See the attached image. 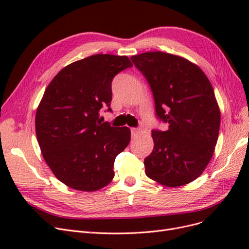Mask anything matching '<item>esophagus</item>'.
Masks as SVG:
<instances>
[{"label": "esophagus", "mask_w": 249, "mask_h": 249, "mask_svg": "<svg viewBox=\"0 0 249 249\" xmlns=\"http://www.w3.org/2000/svg\"><path fill=\"white\" fill-rule=\"evenodd\" d=\"M139 133H140V130H139V129H134V127H133V129L131 130L132 138H135V137H136Z\"/></svg>", "instance_id": "obj_1"}]
</instances>
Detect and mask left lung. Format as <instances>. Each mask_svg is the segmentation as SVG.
Returning a JSON list of instances; mask_svg holds the SVG:
<instances>
[{"instance_id": "left-lung-1", "label": "left lung", "mask_w": 249, "mask_h": 249, "mask_svg": "<svg viewBox=\"0 0 249 249\" xmlns=\"http://www.w3.org/2000/svg\"><path fill=\"white\" fill-rule=\"evenodd\" d=\"M131 60L152 89L157 118L168 124L166 131H152L146 176L168 187L190 183L207 167L219 134L213 87L198 66L182 57L147 52Z\"/></svg>"}]
</instances>
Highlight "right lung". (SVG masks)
<instances>
[{"label": "right lung", "mask_w": 249, "mask_h": 249, "mask_svg": "<svg viewBox=\"0 0 249 249\" xmlns=\"http://www.w3.org/2000/svg\"><path fill=\"white\" fill-rule=\"evenodd\" d=\"M132 66L126 56H90L64 67L44 91L37 141L55 177L72 189L95 191L114 178L115 158L129 145L131 131L102 123L100 111H112L113 78Z\"/></svg>", "instance_id": "right-lung-1"}]
</instances>
